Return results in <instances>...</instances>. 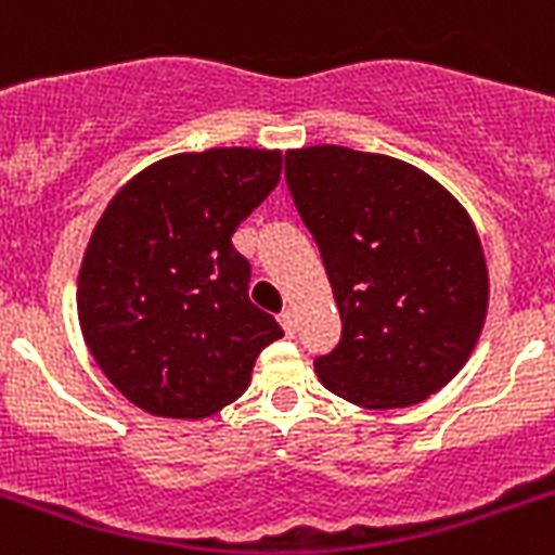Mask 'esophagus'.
<instances>
[{"label":"esophagus","instance_id":"1","mask_svg":"<svg viewBox=\"0 0 555 555\" xmlns=\"http://www.w3.org/2000/svg\"><path fill=\"white\" fill-rule=\"evenodd\" d=\"M281 326L286 330V335H292L295 326H298V318H295V309H292V306H286V309L281 312Z\"/></svg>","mask_w":555,"mask_h":555}]
</instances>
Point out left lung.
<instances>
[{
	"label": "left lung",
	"instance_id": "1",
	"mask_svg": "<svg viewBox=\"0 0 555 555\" xmlns=\"http://www.w3.org/2000/svg\"><path fill=\"white\" fill-rule=\"evenodd\" d=\"M286 185L340 309V344L314 358L330 392L398 410L447 387L476 349L487 263L469 215L421 168L344 145L286 152Z\"/></svg>",
	"mask_w": 555,
	"mask_h": 555
}]
</instances>
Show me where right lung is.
Returning <instances> with one entry per match:
<instances>
[{
    "label": "right lung",
    "instance_id": "right-lung-1",
    "mask_svg": "<svg viewBox=\"0 0 555 555\" xmlns=\"http://www.w3.org/2000/svg\"><path fill=\"white\" fill-rule=\"evenodd\" d=\"M281 152L177 154L128 180L79 269V326L108 380L140 410L206 418L249 387L283 335L249 300L237 225L281 180Z\"/></svg>",
    "mask_w": 555,
    "mask_h": 555
}]
</instances>
